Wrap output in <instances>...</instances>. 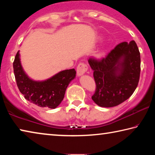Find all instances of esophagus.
Instances as JSON below:
<instances>
[{
  "instance_id": "1",
  "label": "esophagus",
  "mask_w": 155,
  "mask_h": 155,
  "mask_svg": "<svg viewBox=\"0 0 155 155\" xmlns=\"http://www.w3.org/2000/svg\"><path fill=\"white\" fill-rule=\"evenodd\" d=\"M87 70H88V66L87 64L83 62L80 63V64L78 65L77 68V75L78 76L83 75V74H85V73L87 72Z\"/></svg>"
}]
</instances>
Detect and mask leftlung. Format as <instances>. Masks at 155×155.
<instances>
[{"mask_svg": "<svg viewBox=\"0 0 155 155\" xmlns=\"http://www.w3.org/2000/svg\"><path fill=\"white\" fill-rule=\"evenodd\" d=\"M96 90V104L112 107L130 98L137 88L141 70L140 52L134 40L120 43L101 59L90 57Z\"/></svg>", "mask_w": 155, "mask_h": 155, "instance_id": "8db88e82", "label": "left lung"}]
</instances>
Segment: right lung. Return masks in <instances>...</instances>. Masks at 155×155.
Instances as JSON below:
<instances>
[{
    "label": "right lung",
    "instance_id": "obj_1",
    "mask_svg": "<svg viewBox=\"0 0 155 155\" xmlns=\"http://www.w3.org/2000/svg\"><path fill=\"white\" fill-rule=\"evenodd\" d=\"M19 56L18 52L13 67L17 86L21 94L28 101L39 107L56 108L64 99L70 81L76 77L75 70H65L46 81H35L25 74Z\"/></svg>",
    "mask_w": 155,
    "mask_h": 155
}]
</instances>
